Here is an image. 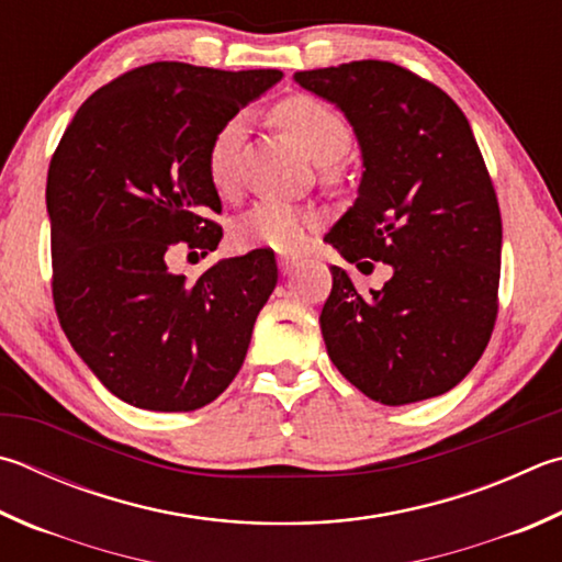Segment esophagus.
<instances>
[{"label":"esophagus","instance_id":"esophagus-1","mask_svg":"<svg viewBox=\"0 0 562 562\" xmlns=\"http://www.w3.org/2000/svg\"><path fill=\"white\" fill-rule=\"evenodd\" d=\"M278 262H280L282 274H290L300 268V258H290V255H280Z\"/></svg>","mask_w":562,"mask_h":562}]
</instances>
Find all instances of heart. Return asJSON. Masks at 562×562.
<instances>
[{
    "instance_id": "1",
    "label": "heart",
    "mask_w": 562,
    "mask_h": 562,
    "mask_svg": "<svg viewBox=\"0 0 562 562\" xmlns=\"http://www.w3.org/2000/svg\"><path fill=\"white\" fill-rule=\"evenodd\" d=\"M274 120L307 149V155L319 165L339 161L351 145V130L339 112L324 105L312 95L284 98L274 108ZM243 120L231 117L213 135L206 155L209 179L218 191L231 189L236 177V147L240 139ZM314 228L310 211L292 206L284 201H260L236 223V243L240 248L297 252L307 246Z\"/></svg>"
}]
</instances>
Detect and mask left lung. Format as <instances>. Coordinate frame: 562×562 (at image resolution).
<instances>
[{
	"label": "left lung",
	"mask_w": 562,
	"mask_h": 562,
	"mask_svg": "<svg viewBox=\"0 0 562 562\" xmlns=\"http://www.w3.org/2000/svg\"><path fill=\"white\" fill-rule=\"evenodd\" d=\"M294 80L339 108L361 145L359 199L324 240L359 268H393L361 294L331 265L326 353L375 403L452 391L492 339L502 274V211L469 120L445 90L387 60Z\"/></svg>",
	"instance_id": "obj_1"
}]
</instances>
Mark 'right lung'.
I'll return each mask as SVG.
<instances>
[{
    "label": "right lung",
    "mask_w": 562,
    "mask_h": 562,
    "mask_svg": "<svg viewBox=\"0 0 562 562\" xmlns=\"http://www.w3.org/2000/svg\"><path fill=\"white\" fill-rule=\"evenodd\" d=\"M282 70L157 60L90 95L50 157L54 304L70 346L112 395L189 413L226 391L278 284L272 250L218 260L196 280L167 268L177 243L209 255L223 231L209 179L213 135Z\"/></svg>",
    "instance_id": "obj_1"
}]
</instances>
